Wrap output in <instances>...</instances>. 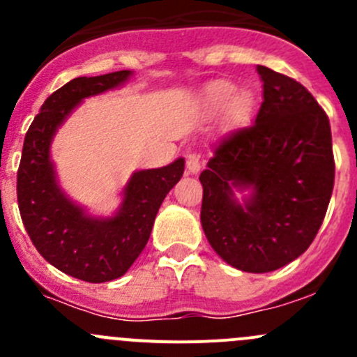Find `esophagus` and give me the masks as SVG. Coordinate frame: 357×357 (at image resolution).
<instances>
[{
    "label": "esophagus",
    "instance_id": "obj_1",
    "mask_svg": "<svg viewBox=\"0 0 357 357\" xmlns=\"http://www.w3.org/2000/svg\"><path fill=\"white\" fill-rule=\"evenodd\" d=\"M186 169H188V172H199L200 171V155L197 152H190L188 155H186Z\"/></svg>",
    "mask_w": 357,
    "mask_h": 357
}]
</instances>
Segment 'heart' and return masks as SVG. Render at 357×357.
Wrapping results in <instances>:
<instances>
[{
	"instance_id": "obj_1",
	"label": "heart",
	"mask_w": 357,
	"mask_h": 357,
	"mask_svg": "<svg viewBox=\"0 0 357 357\" xmlns=\"http://www.w3.org/2000/svg\"><path fill=\"white\" fill-rule=\"evenodd\" d=\"M235 93H236L235 84H231V82L228 81H215L212 82L207 89L208 100H211L214 105H226V103L231 101L232 103L229 104L231 110L238 115H245L248 107H250V102H248L245 95L235 96Z\"/></svg>"
}]
</instances>
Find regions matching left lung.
Segmentation results:
<instances>
[{"mask_svg":"<svg viewBox=\"0 0 357 357\" xmlns=\"http://www.w3.org/2000/svg\"><path fill=\"white\" fill-rule=\"evenodd\" d=\"M264 100L254 124L214 146L200 221L212 248L247 273H268L304 254L325 219L335 183L326 112L295 79L257 66ZM252 185L243 208L233 188Z\"/></svg>","mask_w":357,"mask_h":357,"instance_id":"1","label":"left lung"}]
</instances>
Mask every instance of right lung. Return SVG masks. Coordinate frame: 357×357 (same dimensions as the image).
<instances>
[{
    "label": "right lung",
    "mask_w": 357,
    "mask_h": 357,
    "mask_svg": "<svg viewBox=\"0 0 357 357\" xmlns=\"http://www.w3.org/2000/svg\"><path fill=\"white\" fill-rule=\"evenodd\" d=\"M129 74L117 70L68 81L46 98L24 139L17 202L25 231L50 264L82 282H110L131 268L149 242L162 200L185 171V160L178 158L135 172L121 212L112 219L86 218L56 186L48 153L56 128L82 98L122 84Z\"/></svg>",
    "instance_id": "obj_1"
}]
</instances>
